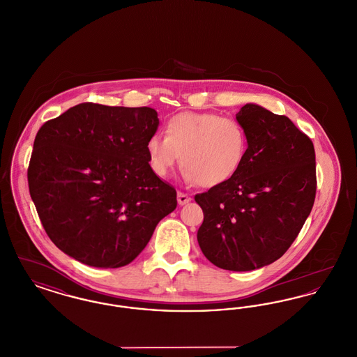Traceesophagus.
Instances as JSON below:
<instances>
[{"instance_id": "34e87169", "label": "esophagus", "mask_w": 357, "mask_h": 357, "mask_svg": "<svg viewBox=\"0 0 357 357\" xmlns=\"http://www.w3.org/2000/svg\"><path fill=\"white\" fill-rule=\"evenodd\" d=\"M176 198H178V204H181V206L188 204L191 201V197L188 194H185V192H178Z\"/></svg>"}]
</instances>
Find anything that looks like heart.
<instances>
[{"instance_id":"heart-1","label":"heart","mask_w":357,"mask_h":357,"mask_svg":"<svg viewBox=\"0 0 357 357\" xmlns=\"http://www.w3.org/2000/svg\"><path fill=\"white\" fill-rule=\"evenodd\" d=\"M249 137L239 120L210 112H181L166 124V136L153 134L146 150L158 176H169L182 156L183 176L198 186H220L242 166Z\"/></svg>"}]
</instances>
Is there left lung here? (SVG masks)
<instances>
[{
    "label": "left lung",
    "instance_id": "left-lung-1",
    "mask_svg": "<svg viewBox=\"0 0 357 357\" xmlns=\"http://www.w3.org/2000/svg\"><path fill=\"white\" fill-rule=\"evenodd\" d=\"M249 137L237 174L197 194L198 243L215 266L249 272L277 261L303 229L316 197L312 140L293 121L253 102L236 115Z\"/></svg>",
    "mask_w": 357,
    "mask_h": 357
}]
</instances>
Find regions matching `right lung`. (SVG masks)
I'll use <instances>...</instances> for the list:
<instances>
[{"label": "right lung", "mask_w": 357, "mask_h": 357, "mask_svg": "<svg viewBox=\"0 0 357 357\" xmlns=\"http://www.w3.org/2000/svg\"><path fill=\"white\" fill-rule=\"evenodd\" d=\"M149 107L77 104L38 130L28 169L37 214L52 242L93 268H120L146 248L176 191L153 172Z\"/></svg>", "instance_id": "obj_1"}]
</instances>
